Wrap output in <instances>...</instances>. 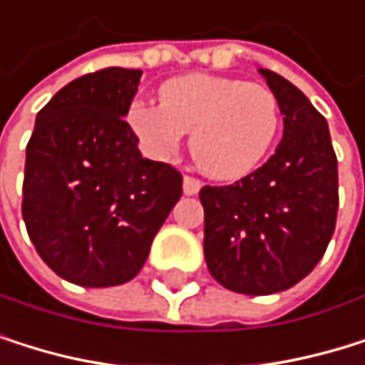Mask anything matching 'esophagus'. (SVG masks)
Masks as SVG:
<instances>
[{
	"label": "esophagus",
	"mask_w": 365,
	"mask_h": 365,
	"mask_svg": "<svg viewBox=\"0 0 365 365\" xmlns=\"http://www.w3.org/2000/svg\"><path fill=\"white\" fill-rule=\"evenodd\" d=\"M200 187H202V182H200L197 178L185 176V180H182V191H185L187 195H195V193L200 191Z\"/></svg>",
	"instance_id": "obj_1"
}]
</instances>
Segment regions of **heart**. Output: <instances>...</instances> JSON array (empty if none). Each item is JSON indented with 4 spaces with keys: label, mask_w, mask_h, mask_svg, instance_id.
Wrapping results in <instances>:
<instances>
[{
    "label": "heart",
    "mask_w": 365,
    "mask_h": 365,
    "mask_svg": "<svg viewBox=\"0 0 365 365\" xmlns=\"http://www.w3.org/2000/svg\"><path fill=\"white\" fill-rule=\"evenodd\" d=\"M148 154L172 156L191 133L195 165L220 180L250 174L279 133V100L263 84L189 73L160 86V104L135 100L125 113Z\"/></svg>",
    "instance_id": "b5f03b06"
}]
</instances>
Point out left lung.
Returning <instances> with one entry per match:
<instances>
[{"label":"left lung","instance_id":"8db88e82","mask_svg":"<svg viewBox=\"0 0 365 365\" xmlns=\"http://www.w3.org/2000/svg\"><path fill=\"white\" fill-rule=\"evenodd\" d=\"M283 115V141L232 185L202 187L205 259L230 292L294 287L322 259L337 220V156L327 119L283 76L259 69Z\"/></svg>","mask_w":365,"mask_h":365}]
</instances>
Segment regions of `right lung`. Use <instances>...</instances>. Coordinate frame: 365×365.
<instances>
[{
  "label": "right lung",
  "mask_w": 365,
  "mask_h": 365,
  "mask_svg": "<svg viewBox=\"0 0 365 365\" xmlns=\"http://www.w3.org/2000/svg\"><path fill=\"white\" fill-rule=\"evenodd\" d=\"M139 80L121 67L76 78L38 110L26 148L28 235L58 277L82 287L135 279L182 195V174L143 158L123 119Z\"/></svg>",
  "instance_id": "1"
}]
</instances>
